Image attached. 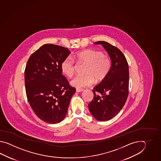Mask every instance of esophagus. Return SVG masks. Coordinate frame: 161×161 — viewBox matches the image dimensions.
Instances as JSON below:
<instances>
[{
  "label": "esophagus",
  "instance_id": "1",
  "mask_svg": "<svg viewBox=\"0 0 161 161\" xmlns=\"http://www.w3.org/2000/svg\"><path fill=\"white\" fill-rule=\"evenodd\" d=\"M83 90V89H76V92H81Z\"/></svg>",
  "mask_w": 161,
  "mask_h": 161
}]
</instances>
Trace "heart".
Here are the masks:
<instances>
[{
    "instance_id": "obj_1",
    "label": "heart",
    "mask_w": 161,
    "mask_h": 161,
    "mask_svg": "<svg viewBox=\"0 0 161 161\" xmlns=\"http://www.w3.org/2000/svg\"><path fill=\"white\" fill-rule=\"evenodd\" d=\"M73 58L79 63L86 64L84 73L85 75H77L70 81V84L77 88L92 85L95 82L105 79L112 67V61L109 56L103 52L94 49H87L78 52L73 56ZM70 56L65 58L61 63L62 72L67 76H71L75 72V64Z\"/></svg>"
}]
</instances>
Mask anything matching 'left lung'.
Wrapping results in <instances>:
<instances>
[{
  "label": "left lung",
  "mask_w": 161,
  "mask_h": 161,
  "mask_svg": "<svg viewBox=\"0 0 161 161\" xmlns=\"http://www.w3.org/2000/svg\"><path fill=\"white\" fill-rule=\"evenodd\" d=\"M106 50L112 61L108 75L94 87V97L89 103L92 116L98 121H107L122 109L128 96L129 68L127 59L119 49L105 41H97Z\"/></svg>",
  "instance_id": "1"
}]
</instances>
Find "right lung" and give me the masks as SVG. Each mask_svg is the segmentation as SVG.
I'll return each mask as SVG.
<instances>
[{
    "label": "right lung",
    "mask_w": 161,
    "mask_h": 161,
    "mask_svg": "<svg viewBox=\"0 0 161 161\" xmlns=\"http://www.w3.org/2000/svg\"><path fill=\"white\" fill-rule=\"evenodd\" d=\"M71 53L67 48L45 44L31 55L25 71L27 100L37 116L45 123L64 119L75 88L62 74L60 64Z\"/></svg>",
    "instance_id": "add662e5"
}]
</instances>
